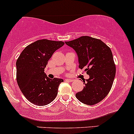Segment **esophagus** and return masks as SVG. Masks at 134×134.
Returning <instances> with one entry per match:
<instances>
[{
    "mask_svg": "<svg viewBox=\"0 0 134 134\" xmlns=\"http://www.w3.org/2000/svg\"><path fill=\"white\" fill-rule=\"evenodd\" d=\"M66 80V81H68V82H73V79H65Z\"/></svg>",
    "mask_w": 134,
    "mask_h": 134,
    "instance_id": "esophagus-1",
    "label": "esophagus"
}]
</instances>
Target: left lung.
<instances>
[{
  "label": "left lung",
  "instance_id": "1",
  "mask_svg": "<svg viewBox=\"0 0 134 134\" xmlns=\"http://www.w3.org/2000/svg\"><path fill=\"white\" fill-rule=\"evenodd\" d=\"M79 57V68H85L89 79L83 80L85 87L76 94L82 103L94 105L104 99L110 91L116 74V67L110 48L99 39L82 36L65 42Z\"/></svg>",
  "mask_w": 134,
  "mask_h": 134
}]
</instances>
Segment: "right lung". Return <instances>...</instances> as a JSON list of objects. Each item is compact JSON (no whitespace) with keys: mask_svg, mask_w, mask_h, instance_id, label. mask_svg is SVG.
Segmentation results:
<instances>
[{"mask_svg":"<svg viewBox=\"0 0 134 134\" xmlns=\"http://www.w3.org/2000/svg\"><path fill=\"white\" fill-rule=\"evenodd\" d=\"M62 41L42 39L28 45L16 61V80L25 97L37 106L51 103L57 96L63 80L50 79L44 73L48 61L61 47Z\"/></svg>","mask_w":134,"mask_h":134,"instance_id":"1","label":"right lung"}]
</instances>
